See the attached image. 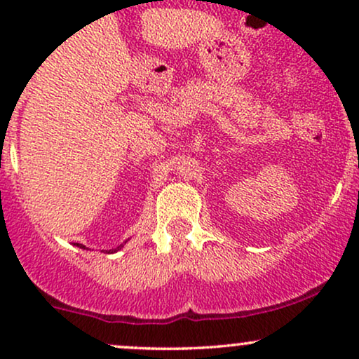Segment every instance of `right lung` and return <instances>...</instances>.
<instances>
[{"label":"right lung","instance_id":"1","mask_svg":"<svg viewBox=\"0 0 359 359\" xmlns=\"http://www.w3.org/2000/svg\"><path fill=\"white\" fill-rule=\"evenodd\" d=\"M77 246H79V248H86V246H84V245H79V243H77ZM121 248H123V245H119L116 250H109V251H108V253H114V251H118V250H121Z\"/></svg>","mask_w":359,"mask_h":359}]
</instances>
